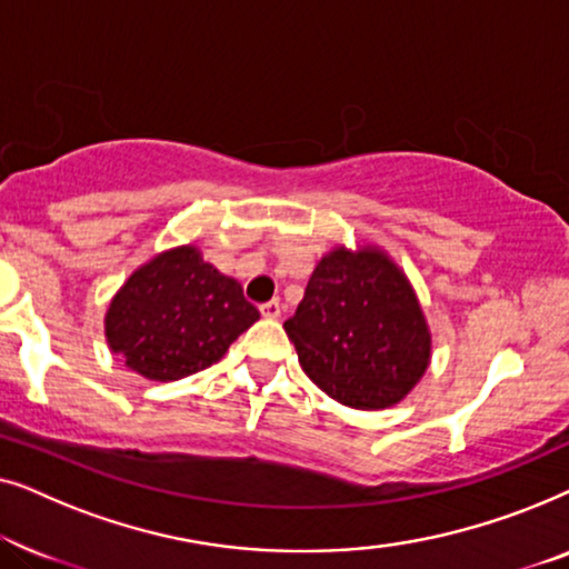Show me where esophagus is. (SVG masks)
I'll return each mask as SVG.
<instances>
[{"mask_svg":"<svg viewBox=\"0 0 569 569\" xmlns=\"http://www.w3.org/2000/svg\"><path fill=\"white\" fill-rule=\"evenodd\" d=\"M261 316H267V318H279V316H282V302H279V300H269V302H263V306H261Z\"/></svg>","mask_w":569,"mask_h":569,"instance_id":"34e87169","label":"esophagus"}]
</instances>
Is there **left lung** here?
<instances>
[{
	"label": "left lung",
	"mask_w": 569,
	"mask_h": 569,
	"mask_svg": "<svg viewBox=\"0 0 569 569\" xmlns=\"http://www.w3.org/2000/svg\"><path fill=\"white\" fill-rule=\"evenodd\" d=\"M284 331L306 376L352 409L393 407L430 362L417 295L376 248L323 256Z\"/></svg>",
	"instance_id": "8db88e82"
}]
</instances>
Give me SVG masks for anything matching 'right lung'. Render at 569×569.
<instances>
[{"label": "right lung", "instance_id": "1", "mask_svg": "<svg viewBox=\"0 0 569 569\" xmlns=\"http://www.w3.org/2000/svg\"><path fill=\"white\" fill-rule=\"evenodd\" d=\"M256 321L243 287L181 246L127 279L106 313V337L131 370L168 383L220 360Z\"/></svg>", "mask_w": 569, "mask_h": 569}]
</instances>
